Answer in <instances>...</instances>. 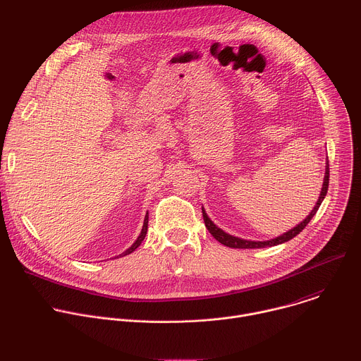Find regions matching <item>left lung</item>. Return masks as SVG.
Wrapping results in <instances>:
<instances>
[{"label": "left lung", "mask_w": 361, "mask_h": 361, "mask_svg": "<svg viewBox=\"0 0 361 361\" xmlns=\"http://www.w3.org/2000/svg\"><path fill=\"white\" fill-rule=\"evenodd\" d=\"M329 177H330V171H329V163L326 166V176H324V181H323V188H322V192H320V197H319V201L317 204L314 205V209L312 210V213L308 214L298 226H295L294 228L288 230L287 233L276 237V238H271V240H267V241H250V240H243V238H238V237H234V235H230L227 233H224L221 228H219L207 216V213L204 212L202 209V219H204V224L205 227H207V230L212 233V235L220 241L221 244L227 245V247H231V248H264V247H273V245H277V244H283L291 238H294L297 234H300L305 226L310 223V220L314 217V214L317 213L319 207L322 205L326 194H327V190H329Z\"/></svg>", "instance_id": "left-lung-1"}]
</instances>
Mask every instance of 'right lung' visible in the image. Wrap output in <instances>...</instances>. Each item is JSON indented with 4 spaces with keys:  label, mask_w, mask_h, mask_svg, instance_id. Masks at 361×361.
Segmentation results:
<instances>
[{
    "label": "right lung",
    "mask_w": 361,
    "mask_h": 361,
    "mask_svg": "<svg viewBox=\"0 0 361 361\" xmlns=\"http://www.w3.org/2000/svg\"><path fill=\"white\" fill-rule=\"evenodd\" d=\"M147 228H148V213H147V216H145V219H144V224H142V230H141V233H140V235H138V238L134 241V244L128 248V250H126L123 254H120V257H123V255H127V254H131L140 244H141V241L144 240V237H145V234H147Z\"/></svg>",
    "instance_id": "1"
}]
</instances>
